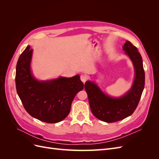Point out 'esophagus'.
Returning <instances> with one entry per match:
<instances>
[{"label": "esophagus", "mask_w": 159, "mask_h": 159, "mask_svg": "<svg viewBox=\"0 0 159 159\" xmlns=\"http://www.w3.org/2000/svg\"><path fill=\"white\" fill-rule=\"evenodd\" d=\"M80 80H81V81H82L83 83H85V81H86V80H88V78H87V76H86L85 75H81Z\"/></svg>", "instance_id": "obj_1"}]
</instances>
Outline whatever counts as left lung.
<instances>
[{"label": "left lung", "instance_id": "1", "mask_svg": "<svg viewBox=\"0 0 159 159\" xmlns=\"http://www.w3.org/2000/svg\"><path fill=\"white\" fill-rule=\"evenodd\" d=\"M123 49L131 60L135 73L132 87L126 94L120 98H112L104 93L93 81H88L85 84L91 112L95 117L107 123L120 121L133 114L145 86V71L138 49L127 40Z\"/></svg>", "mask_w": 159, "mask_h": 159}]
</instances>
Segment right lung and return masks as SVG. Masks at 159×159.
<instances>
[{
	"label": "right lung",
	"mask_w": 159,
	"mask_h": 159,
	"mask_svg": "<svg viewBox=\"0 0 159 159\" xmlns=\"http://www.w3.org/2000/svg\"><path fill=\"white\" fill-rule=\"evenodd\" d=\"M32 51L28 46L17 61V93L32 117L45 123H58L68 116L75 95L84 89V85L79 75L48 81L37 80L30 70Z\"/></svg>",
	"instance_id": "add662e5"
}]
</instances>
